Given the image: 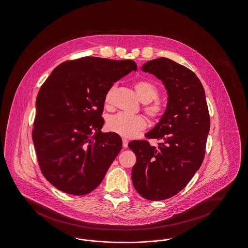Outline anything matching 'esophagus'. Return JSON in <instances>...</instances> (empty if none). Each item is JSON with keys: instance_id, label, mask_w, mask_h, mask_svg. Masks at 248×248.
<instances>
[{"instance_id": "esophagus-1", "label": "esophagus", "mask_w": 248, "mask_h": 248, "mask_svg": "<svg viewBox=\"0 0 248 248\" xmlns=\"http://www.w3.org/2000/svg\"><path fill=\"white\" fill-rule=\"evenodd\" d=\"M122 143H123V148H127V147H128V143H129V141H128V139L123 138V139H122Z\"/></svg>"}]
</instances>
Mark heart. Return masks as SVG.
Masks as SVG:
<instances>
[{"label": "heart", "instance_id": "heart-1", "mask_svg": "<svg viewBox=\"0 0 248 248\" xmlns=\"http://www.w3.org/2000/svg\"><path fill=\"white\" fill-rule=\"evenodd\" d=\"M134 88L140 100L144 103H149L153 99H156L159 94L158 87L149 81H138L134 83ZM113 88H111L106 96L105 102L109 103L111 100ZM145 112L148 116L156 118L162 115L163 105L159 101H155L145 107ZM146 120L144 117L136 115H128L124 113H118L114 116H110L107 120V128L111 132L125 137L132 138L138 134L146 128Z\"/></svg>", "mask_w": 248, "mask_h": 248}]
</instances>
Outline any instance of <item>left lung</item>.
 Instances as JSON below:
<instances>
[{
    "label": "left lung",
    "instance_id": "obj_1",
    "mask_svg": "<svg viewBox=\"0 0 248 248\" xmlns=\"http://www.w3.org/2000/svg\"><path fill=\"white\" fill-rule=\"evenodd\" d=\"M161 80L167 92L165 113L146 137L162 140L157 147L134 140L129 148L136 156L132 181L140 196L164 200L178 194L202 165L210 116L203 85L197 75L168 58L141 66Z\"/></svg>",
    "mask_w": 248,
    "mask_h": 248
}]
</instances>
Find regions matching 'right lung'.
Masks as SVG:
<instances>
[{
  "instance_id": "right-lung-1",
  "label": "right lung",
  "mask_w": 248,
  "mask_h": 248,
  "mask_svg": "<svg viewBox=\"0 0 248 248\" xmlns=\"http://www.w3.org/2000/svg\"><path fill=\"white\" fill-rule=\"evenodd\" d=\"M132 70V60L87 56L56 66L41 86L32 137L41 172L58 190L83 196L102 182L122 148L117 133L100 131L105 96Z\"/></svg>"
}]
</instances>
